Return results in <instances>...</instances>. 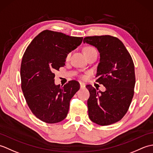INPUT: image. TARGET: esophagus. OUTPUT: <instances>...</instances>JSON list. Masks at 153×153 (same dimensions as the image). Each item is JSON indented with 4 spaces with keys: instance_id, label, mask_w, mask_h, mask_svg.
<instances>
[{
    "instance_id": "34e87169",
    "label": "esophagus",
    "mask_w": 153,
    "mask_h": 153,
    "mask_svg": "<svg viewBox=\"0 0 153 153\" xmlns=\"http://www.w3.org/2000/svg\"><path fill=\"white\" fill-rule=\"evenodd\" d=\"M80 87L81 89H83L85 87V85L83 83H80Z\"/></svg>"
}]
</instances>
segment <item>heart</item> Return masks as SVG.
<instances>
[{"label": "heart", "instance_id": "obj_1", "mask_svg": "<svg viewBox=\"0 0 153 153\" xmlns=\"http://www.w3.org/2000/svg\"><path fill=\"white\" fill-rule=\"evenodd\" d=\"M95 48H93V47L87 46V47H85V48H83V53H84V54H85V56H86V55L87 54H89L90 52H91L93 51H95ZM70 56H71V53H68L67 54V55H66V60H69L70 58Z\"/></svg>", "mask_w": 153, "mask_h": 153}]
</instances>
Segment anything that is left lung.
I'll use <instances>...</instances> for the list:
<instances>
[{
    "instance_id": "8db88e82",
    "label": "left lung",
    "mask_w": 153,
    "mask_h": 153,
    "mask_svg": "<svg viewBox=\"0 0 153 153\" xmlns=\"http://www.w3.org/2000/svg\"><path fill=\"white\" fill-rule=\"evenodd\" d=\"M83 43L95 46L100 53L97 82L106 87L105 92L87 85L90 120L100 126L120 121L130 106L134 95L135 76L132 58L119 39L111 35L91 36Z\"/></svg>"
}]
</instances>
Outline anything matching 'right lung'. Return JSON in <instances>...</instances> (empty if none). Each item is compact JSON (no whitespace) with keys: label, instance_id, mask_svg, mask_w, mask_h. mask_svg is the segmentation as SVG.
Returning a JSON list of instances; mask_svg holds the SVG:
<instances>
[{"label":"right lung","instance_id":"right-lung-1","mask_svg":"<svg viewBox=\"0 0 153 153\" xmlns=\"http://www.w3.org/2000/svg\"><path fill=\"white\" fill-rule=\"evenodd\" d=\"M83 37L44 30L28 45L22 58L21 87L32 113L48 123L62 121L67 116L70 101L80 88L71 80L63 87L54 84V72L65 65L68 53L82 43Z\"/></svg>","mask_w":153,"mask_h":153}]
</instances>
